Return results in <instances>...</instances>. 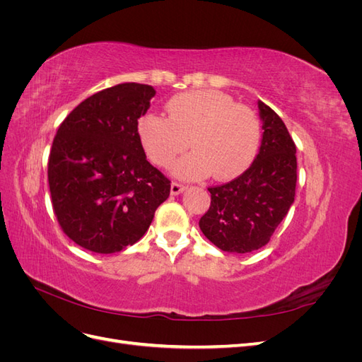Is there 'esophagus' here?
Masks as SVG:
<instances>
[{
    "mask_svg": "<svg viewBox=\"0 0 362 362\" xmlns=\"http://www.w3.org/2000/svg\"><path fill=\"white\" fill-rule=\"evenodd\" d=\"M185 190V185L184 184H180V182H172L170 184V193L172 194H180Z\"/></svg>",
    "mask_w": 362,
    "mask_h": 362,
    "instance_id": "1",
    "label": "esophagus"
}]
</instances>
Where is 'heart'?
<instances>
[{"label": "heart", "mask_w": 362, "mask_h": 362, "mask_svg": "<svg viewBox=\"0 0 362 362\" xmlns=\"http://www.w3.org/2000/svg\"><path fill=\"white\" fill-rule=\"evenodd\" d=\"M168 116L148 113L139 120V137L148 157L157 166H169L187 148L190 154L173 164L181 178L214 175L234 180L254 163L261 125L257 115L234 98L218 90H192L175 95L166 104Z\"/></svg>", "instance_id": "1"}]
</instances>
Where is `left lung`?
Returning <instances> with one entry per match:
<instances>
[{
	"instance_id": "1",
	"label": "left lung",
	"mask_w": 362,
	"mask_h": 362,
	"mask_svg": "<svg viewBox=\"0 0 362 362\" xmlns=\"http://www.w3.org/2000/svg\"><path fill=\"white\" fill-rule=\"evenodd\" d=\"M262 140L252 166L222 185L208 189L211 204L199 228L225 252L246 254L269 243L294 202L298 181L296 145L282 119L258 103Z\"/></svg>"
}]
</instances>
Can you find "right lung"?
I'll use <instances>...</instances> for the list:
<instances>
[{
	"instance_id": "right-lung-1",
	"label": "right lung",
	"mask_w": 362,
	"mask_h": 362,
	"mask_svg": "<svg viewBox=\"0 0 362 362\" xmlns=\"http://www.w3.org/2000/svg\"><path fill=\"white\" fill-rule=\"evenodd\" d=\"M154 87L124 83L87 98L64 117L48 158L51 204L74 243L113 254L145 235L170 180L146 160L137 129Z\"/></svg>"
}]
</instances>
